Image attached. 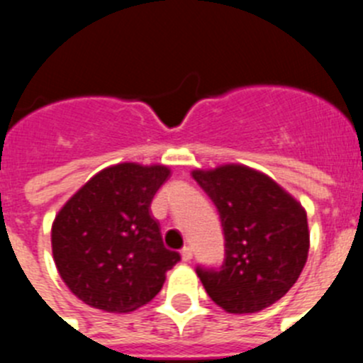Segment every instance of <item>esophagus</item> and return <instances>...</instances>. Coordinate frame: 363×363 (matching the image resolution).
Here are the masks:
<instances>
[{
    "label": "esophagus",
    "mask_w": 363,
    "mask_h": 363,
    "mask_svg": "<svg viewBox=\"0 0 363 363\" xmlns=\"http://www.w3.org/2000/svg\"><path fill=\"white\" fill-rule=\"evenodd\" d=\"M181 258H182V262H184V263L191 262V258H193L191 247H184V249L181 250Z\"/></svg>",
    "instance_id": "esophagus-1"
}]
</instances>
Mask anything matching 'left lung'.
<instances>
[{
	"instance_id": "left-lung-1",
	"label": "left lung",
	"mask_w": 363,
	"mask_h": 363,
	"mask_svg": "<svg viewBox=\"0 0 363 363\" xmlns=\"http://www.w3.org/2000/svg\"><path fill=\"white\" fill-rule=\"evenodd\" d=\"M225 236L218 270L199 267L208 296L228 313H256L289 292L308 259L306 211L274 179L243 164L193 170Z\"/></svg>"
}]
</instances>
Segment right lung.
I'll use <instances>...</instances> for the list:
<instances>
[{
    "label": "right lung",
    "mask_w": 363,
    "mask_h": 363,
    "mask_svg": "<svg viewBox=\"0 0 363 363\" xmlns=\"http://www.w3.org/2000/svg\"><path fill=\"white\" fill-rule=\"evenodd\" d=\"M164 164L120 162L89 179L57 213L52 250L67 289L89 306L127 313L150 303L181 259L162 243L150 204Z\"/></svg>",
    "instance_id": "right-lung-1"
}]
</instances>
